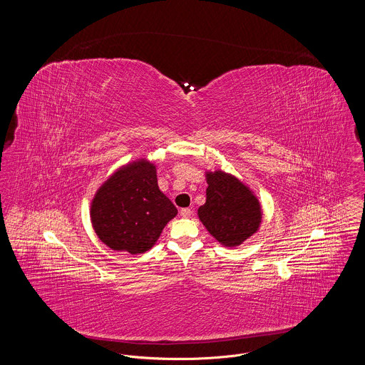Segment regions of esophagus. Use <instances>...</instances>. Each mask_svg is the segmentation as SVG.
I'll list each match as a JSON object with an SVG mask.
<instances>
[{
    "mask_svg": "<svg viewBox=\"0 0 365 365\" xmlns=\"http://www.w3.org/2000/svg\"><path fill=\"white\" fill-rule=\"evenodd\" d=\"M191 213H192V210H191L190 208L180 209V216H182V217H189Z\"/></svg>",
    "mask_w": 365,
    "mask_h": 365,
    "instance_id": "esophagus-1",
    "label": "esophagus"
}]
</instances>
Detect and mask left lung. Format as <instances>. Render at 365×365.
<instances>
[{
  "label": "left lung",
  "mask_w": 365,
  "mask_h": 365,
  "mask_svg": "<svg viewBox=\"0 0 365 365\" xmlns=\"http://www.w3.org/2000/svg\"><path fill=\"white\" fill-rule=\"evenodd\" d=\"M205 178L207 200L198 208V219L220 245L240 246L260 228V201L255 191L234 175L216 170L205 171Z\"/></svg>",
  "instance_id": "1"
}]
</instances>
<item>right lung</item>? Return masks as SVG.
<instances>
[{
	"label": "right lung",
	"mask_w": 365,
	"mask_h": 365,
	"mask_svg": "<svg viewBox=\"0 0 365 365\" xmlns=\"http://www.w3.org/2000/svg\"><path fill=\"white\" fill-rule=\"evenodd\" d=\"M176 215L178 209L158 189L156 165L145 157L118 168L90 204L91 226L101 242L130 255L152 249Z\"/></svg>",
	"instance_id": "add662e5"
}]
</instances>
